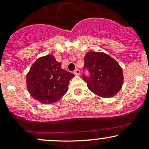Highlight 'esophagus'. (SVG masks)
Segmentation results:
<instances>
[{
    "instance_id": "34e87169",
    "label": "esophagus",
    "mask_w": 149,
    "mask_h": 149,
    "mask_svg": "<svg viewBox=\"0 0 149 149\" xmlns=\"http://www.w3.org/2000/svg\"><path fill=\"white\" fill-rule=\"evenodd\" d=\"M73 73H74L75 75H76V76H79V75L80 74V71L79 69H76L74 71V72H73Z\"/></svg>"
}]
</instances>
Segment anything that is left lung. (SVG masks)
Returning a JSON list of instances; mask_svg holds the SVG:
<instances>
[{
  "label": "left lung",
  "mask_w": 149,
  "mask_h": 149,
  "mask_svg": "<svg viewBox=\"0 0 149 149\" xmlns=\"http://www.w3.org/2000/svg\"><path fill=\"white\" fill-rule=\"evenodd\" d=\"M84 69H88L90 75L83 74V79L89 90L98 96L113 97L122 88L123 70L115 59L105 53H87L84 57Z\"/></svg>",
  "instance_id": "1"
}]
</instances>
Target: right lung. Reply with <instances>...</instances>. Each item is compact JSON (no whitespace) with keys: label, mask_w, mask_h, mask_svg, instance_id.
Returning <instances> with one entry per match:
<instances>
[{"label":"right lung","mask_w":149,"mask_h":149,"mask_svg":"<svg viewBox=\"0 0 149 149\" xmlns=\"http://www.w3.org/2000/svg\"><path fill=\"white\" fill-rule=\"evenodd\" d=\"M52 54L38 59L26 75V85L30 95L40 103L57 102L68 91L69 80L74 74L61 68Z\"/></svg>","instance_id":"1"}]
</instances>
